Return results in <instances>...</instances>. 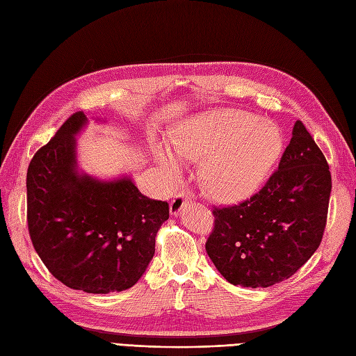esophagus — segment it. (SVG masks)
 Returning <instances> with one entry per match:
<instances>
[{"mask_svg":"<svg viewBox=\"0 0 356 356\" xmlns=\"http://www.w3.org/2000/svg\"><path fill=\"white\" fill-rule=\"evenodd\" d=\"M188 196L186 195L184 191H179L178 195H175V197L172 199V202H170V213L172 215H178L181 211H182V208L184 207H187V203H188Z\"/></svg>","mask_w":356,"mask_h":356,"instance_id":"1","label":"esophagus"}]
</instances>
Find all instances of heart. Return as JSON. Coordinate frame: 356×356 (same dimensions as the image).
Returning <instances> with one entry per match:
<instances>
[{
    "label": "heart",
    "mask_w": 356,
    "mask_h": 356,
    "mask_svg": "<svg viewBox=\"0 0 356 356\" xmlns=\"http://www.w3.org/2000/svg\"><path fill=\"white\" fill-rule=\"evenodd\" d=\"M169 147L178 157L200 160L204 188L222 202L251 196L266 181L281 154L282 136L272 124L238 110H217L187 118L172 129ZM157 145L153 156L168 174H177L178 160Z\"/></svg>",
    "instance_id": "b5f03b06"
}]
</instances>
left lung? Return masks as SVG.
Here are the masks:
<instances>
[{"label":"left lung","mask_w":356,"mask_h":356,"mask_svg":"<svg viewBox=\"0 0 356 356\" xmlns=\"http://www.w3.org/2000/svg\"><path fill=\"white\" fill-rule=\"evenodd\" d=\"M331 195L325 156L300 120L263 188L238 204L213 207L207 252L233 285L267 288L293 276L318 250Z\"/></svg>","instance_id":"left-lung-1"}]
</instances>
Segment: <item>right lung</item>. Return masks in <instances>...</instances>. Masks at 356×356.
Segmentation results:
<instances>
[{
    "label": "right lung",
    "mask_w": 356,
    "mask_h": 356,
    "mask_svg": "<svg viewBox=\"0 0 356 356\" xmlns=\"http://www.w3.org/2000/svg\"><path fill=\"white\" fill-rule=\"evenodd\" d=\"M88 123L74 113L32 157L26 218L49 272L72 289L108 294L134 286L152 261L168 202L144 196L131 178L80 175L74 136Z\"/></svg>",
    "instance_id": "right-lung-1"
}]
</instances>
